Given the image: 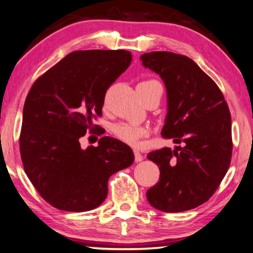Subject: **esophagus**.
Wrapping results in <instances>:
<instances>
[{
    "instance_id": "esophagus-1",
    "label": "esophagus",
    "mask_w": 253,
    "mask_h": 253,
    "mask_svg": "<svg viewBox=\"0 0 253 253\" xmlns=\"http://www.w3.org/2000/svg\"><path fill=\"white\" fill-rule=\"evenodd\" d=\"M134 156H135V163H141V161L144 159L142 156V153L139 152L138 150H134Z\"/></svg>"
}]
</instances>
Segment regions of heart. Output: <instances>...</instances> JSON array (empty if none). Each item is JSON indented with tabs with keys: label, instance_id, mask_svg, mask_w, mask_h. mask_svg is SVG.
Masks as SVG:
<instances>
[{
	"label": "heart",
	"instance_id": "b5f03b06",
	"mask_svg": "<svg viewBox=\"0 0 253 253\" xmlns=\"http://www.w3.org/2000/svg\"><path fill=\"white\" fill-rule=\"evenodd\" d=\"M154 81H146L143 83H152ZM112 133L115 136L127 143L129 145H136L139 138H142L145 135H148V129L138 124L134 123H118L112 126Z\"/></svg>",
	"mask_w": 253,
	"mask_h": 253
}]
</instances>
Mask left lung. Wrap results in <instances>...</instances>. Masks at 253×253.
I'll list each match as a JSON object with an SVG mask.
<instances>
[{"instance_id": "1", "label": "left lung", "mask_w": 253, "mask_h": 253, "mask_svg": "<svg viewBox=\"0 0 253 253\" xmlns=\"http://www.w3.org/2000/svg\"><path fill=\"white\" fill-rule=\"evenodd\" d=\"M141 61L159 75L167 89L168 112L161 135L182 144L148 154L160 169V180L146 198L165 212L194 209L216 192L231 164L228 105L216 83L187 56L156 51L141 55Z\"/></svg>"}]
</instances>
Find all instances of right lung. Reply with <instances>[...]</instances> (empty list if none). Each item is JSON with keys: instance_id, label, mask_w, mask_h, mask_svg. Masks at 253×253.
<instances>
[{"instance_id": "add662e5", "label": "right lung", "mask_w": 253, "mask_h": 253, "mask_svg": "<svg viewBox=\"0 0 253 253\" xmlns=\"http://www.w3.org/2000/svg\"><path fill=\"white\" fill-rule=\"evenodd\" d=\"M125 50L75 51L39 77L26 97L20 156L26 175L54 208L82 212L99 207L108 180L134 163L131 149L103 136L81 148L79 138L97 125L107 89L129 67Z\"/></svg>"}]
</instances>
